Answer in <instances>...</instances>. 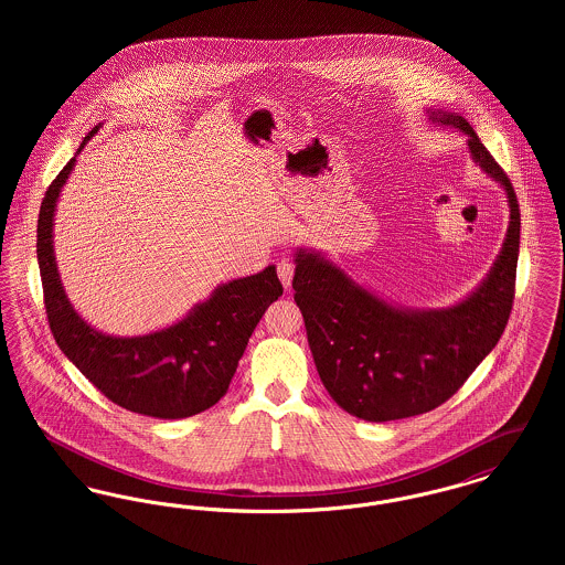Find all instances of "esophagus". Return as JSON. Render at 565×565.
<instances>
[{
    "mask_svg": "<svg viewBox=\"0 0 565 565\" xmlns=\"http://www.w3.org/2000/svg\"><path fill=\"white\" fill-rule=\"evenodd\" d=\"M277 275H279V279H281L284 288H290V286H292V277H295V263H292L290 258L279 260V265H277Z\"/></svg>",
    "mask_w": 565,
    "mask_h": 565,
    "instance_id": "34e87169",
    "label": "esophagus"
}]
</instances>
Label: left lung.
I'll return each instance as SVG.
<instances>
[{"instance_id": "1", "label": "left lung", "mask_w": 565, "mask_h": 565, "mask_svg": "<svg viewBox=\"0 0 565 565\" xmlns=\"http://www.w3.org/2000/svg\"><path fill=\"white\" fill-rule=\"evenodd\" d=\"M431 122L468 135L475 162L507 190L511 224L483 284L447 309H403L358 286L320 252H296L295 300L309 348L332 401L364 422H394L447 403L511 318L521 214L504 169L456 111L436 109Z\"/></svg>"}]
</instances>
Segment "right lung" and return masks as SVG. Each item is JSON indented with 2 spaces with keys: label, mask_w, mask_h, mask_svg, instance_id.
<instances>
[{
  "label": "right lung",
  "mask_w": 565,
  "mask_h": 565,
  "mask_svg": "<svg viewBox=\"0 0 565 565\" xmlns=\"http://www.w3.org/2000/svg\"><path fill=\"white\" fill-rule=\"evenodd\" d=\"M97 129L84 137L78 152ZM74 164L76 157L54 178L38 217V263L56 345L106 398L127 411L184 419L214 406L226 394L256 323L284 295L277 270L270 265L217 286L184 320L159 332L111 337L95 330L72 307L54 260V207Z\"/></svg>",
  "instance_id": "add662e5"
}]
</instances>
